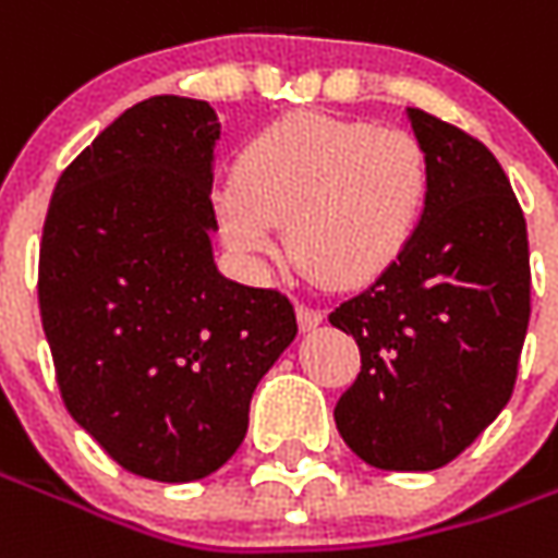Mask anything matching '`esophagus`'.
I'll use <instances>...</instances> for the list:
<instances>
[{
    "label": "esophagus",
    "instance_id": "esophagus-1",
    "mask_svg": "<svg viewBox=\"0 0 558 558\" xmlns=\"http://www.w3.org/2000/svg\"><path fill=\"white\" fill-rule=\"evenodd\" d=\"M295 314H299V326H302V329H314V326H319L323 317H326V314L314 305H299L295 307Z\"/></svg>",
    "mask_w": 558,
    "mask_h": 558
}]
</instances>
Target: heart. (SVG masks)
<instances>
[{
  "label": "heart",
  "mask_w": 558,
  "mask_h": 558,
  "mask_svg": "<svg viewBox=\"0 0 558 558\" xmlns=\"http://www.w3.org/2000/svg\"><path fill=\"white\" fill-rule=\"evenodd\" d=\"M432 193L426 144L401 126L290 114L241 150L214 190L226 241L251 259L280 251L278 223L302 266L326 283H362L411 244Z\"/></svg>",
  "instance_id": "heart-1"
}]
</instances>
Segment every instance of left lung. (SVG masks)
Instances as JSON below:
<instances>
[{
    "label": "left lung",
    "instance_id": "left-lung-1",
    "mask_svg": "<svg viewBox=\"0 0 558 558\" xmlns=\"http://www.w3.org/2000/svg\"><path fill=\"white\" fill-rule=\"evenodd\" d=\"M408 117L432 159V193L399 259L329 314L362 360L335 426L374 469L435 471L508 404L532 271L523 208L489 147L420 108Z\"/></svg>",
    "mask_w": 558,
    "mask_h": 558
}]
</instances>
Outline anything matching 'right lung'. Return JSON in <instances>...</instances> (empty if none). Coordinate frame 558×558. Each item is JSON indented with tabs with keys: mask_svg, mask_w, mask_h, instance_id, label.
I'll return each instance as SVG.
<instances>
[{
	"mask_svg": "<svg viewBox=\"0 0 558 558\" xmlns=\"http://www.w3.org/2000/svg\"><path fill=\"white\" fill-rule=\"evenodd\" d=\"M217 138L208 102L132 105L62 171L41 232L38 307L62 401L147 481L220 469L299 332L283 292L214 266Z\"/></svg>",
	"mask_w": 558,
	"mask_h": 558,
	"instance_id": "obj_1",
	"label": "right lung"
}]
</instances>
